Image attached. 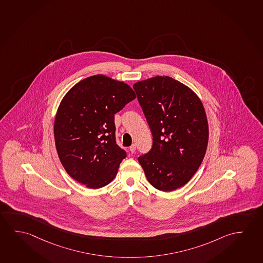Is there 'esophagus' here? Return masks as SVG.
<instances>
[{"mask_svg": "<svg viewBox=\"0 0 263 263\" xmlns=\"http://www.w3.org/2000/svg\"><path fill=\"white\" fill-rule=\"evenodd\" d=\"M135 151H136V145H135V144H133V145L129 147V152H130L132 154H134Z\"/></svg>", "mask_w": 263, "mask_h": 263, "instance_id": "esophagus-1", "label": "esophagus"}]
</instances>
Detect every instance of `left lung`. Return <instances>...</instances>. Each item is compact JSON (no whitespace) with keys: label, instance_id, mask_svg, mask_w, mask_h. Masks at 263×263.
<instances>
[{"label":"left lung","instance_id":"left-lung-1","mask_svg":"<svg viewBox=\"0 0 263 263\" xmlns=\"http://www.w3.org/2000/svg\"><path fill=\"white\" fill-rule=\"evenodd\" d=\"M153 134L150 152L138 158L148 182L171 192L189 182L209 143V122L196 92L167 76L134 85Z\"/></svg>","mask_w":263,"mask_h":263}]
</instances>
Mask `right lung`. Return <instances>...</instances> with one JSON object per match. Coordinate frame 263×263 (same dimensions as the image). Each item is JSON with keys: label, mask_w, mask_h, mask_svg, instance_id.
<instances>
[{"label": "right lung", "mask_w": 263, "mask_h": 263, "mask_svg": "<svg viewBox=\"0 0 263 263\" xmlns=\"http://www.w3.org/2000/svg\"><path fill=\"white\" fill-rule=\"evenodd\" d=\"M136 98L123 81L94 75L64 96L54 123L55 148L68 175L90 189L110 183L126 153L116 144L114 114Z\"/></svg>", "instance_id": "obj_1"}]
</instances>
